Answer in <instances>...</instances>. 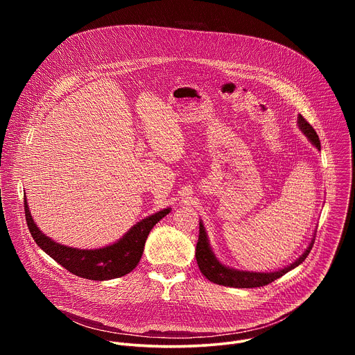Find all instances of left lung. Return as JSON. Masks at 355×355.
<instances>
[{
  "label": "left lung",
  "instance_id": "1",
  "mask_svg": "<svg viewBox=\"0 0 355 355\" xmlns=\"http://www.w3.org/2000/svg\"><path fill=\"white\" fill-rule=\"evenodd\" d=\"M297 123H299L300 130L308 136V139L312 141V144L320 150V140H319L318 133L312 128V125L302 115L297 116ZM313 243H315V237L312 239L306 251L303 252V254L295 263H292L291 266H288L282 270H278L274 272L239 271V270L229 268L218 261V259L215 257V254L209 247L205 227H204V225H202V222H199V237H198V243H196L195 257H196V263H198L200 272L214 284L223 285V286H233V288H257V286H264V285L271 284L277 278L282 277L284 274H286L288 271L293 270L300 263L305 261V259L309 256V252L313 247Z\"/></svg>",
  "mask_w": 355,
  "mask_h": 355
}]
</instances>
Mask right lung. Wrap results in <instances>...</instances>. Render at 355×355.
<instances>
[{"label":"right lung","mask_w":355,"mask_h":355,"mask_svg":"<svg viewBox=\"0 0 355 355\" xmlns=\"http://www.w3.org/2000/svg\"><path fill=\"white\" fill-rule=\"evenodd\" d=\"M24 209L29 232L46 254L71 274L94 281L119 278L136 268L141 259L144 243L150 230L167 214H170V208H167L140 220L119 241L111 245L96 250H80L63 245L44 236L35 225L25 198Z\"/></svg>","instance_id":"right-lung-1"}]
</instances>
